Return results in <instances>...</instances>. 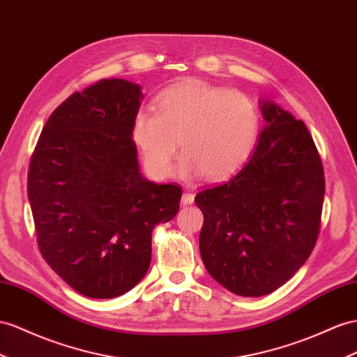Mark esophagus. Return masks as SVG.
<instances>
[{
  "label": "esophagus",
  "mask_w": 357,
  "mask_h": 357,
  "mask_svg": "<svg viewBox=\"0 0 357 357\" xmlns=\"http://www.w3.org/2000/svg\"><path fill=\"white\" fill-rule=\"evenodd\" d=\"M181 202L184 204V205H191L195 202V195L191 193V191H185L184 195H182V199H181Z\"/></svg>",
  "instance_id": "obj_1"
}]
</instances>
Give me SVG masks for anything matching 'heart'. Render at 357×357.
<instances>
[{
  "label": "heart",
  "instance_id": "b5f03b06",
  "mask_svg": "<svg viewBox=\"0 0 357 357\" xmlns=\"http://www.w3.org/2000/svg\"><path fill=\"white\" fill-rule=\"evenodd\" d=\"M258 130V112L248 96L200 79L164 90L155 109L140 108L132 121L134 143L160 179L170 173L179 140L185 152L181 175L229 176L249 158Z\"/></svg>",
  "mask_w": 357,
  "mask_h": 357
}]
</instances>
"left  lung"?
<instances>
[{
	"instance_id": "left-lung-1",
	"label": "left lung",
	"mask_w": 357,
	"mask_h": 357,
	"mask_svg": "<svg viewBox=\"0 0 357 357\" xmlns=\"http://www.w3.org/2000/svg\"><path fill=\"white\" fill-rule=\"evenodd\" d=\"M266 126L250 160L196 195L204 214L200 257L208 273L243 297L276 291L303 266L319 234L324 172L306 125L261 100Z\"/></svg>"
}]
</instances>
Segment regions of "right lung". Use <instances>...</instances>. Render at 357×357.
Returning <instances> with one entry per match:
<instances>
[{
    "instance_id": "obj_1",
    "label": "right lung",
    "mask_w": 357,
    "mask_h": 357,
    "mask_svg": "<svg viewBox=\"0 0 357 357\" xmlns=\"http://www.w3.org/2000/svg\"><path fill=\"white\" fill-rule=\"evenodd\" d=\"M142 87L100 79L45 123L29 167V200L43 259L79 294L113 298L148 273L152 231L176 215L175 184L142 176L132 121Z\"/></svg>"
}]
</instances>
